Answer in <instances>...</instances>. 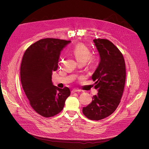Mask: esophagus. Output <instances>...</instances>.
I'll return each mask as SVG.
<instances>
[{
    "label": "esophagus",
    "mask_w": 149,
    "mask_h": 149,
    "mask_svg": "<svg viewBox=\"0 0 149 149\" xmlns=\"http://www.w3.org/2000/svg\"><path fill=\"white\" fill-rule=\"evenodd\" d=\"M81 91L79 90H77V89H73L72 91H71V93H77V92H80Z\"/></svg>",
    "instance_id": "1"
}]
</instances>
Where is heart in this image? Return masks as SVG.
<instances>
[{"mask_svg":"<svg viewBox=\"0 0 149 149\" xmlns=\"http://www.w3.org/2000/svg\"><path fill=\"white\" fill-rule=\"evenodd\" d=\"M71 54L74 55L78 63H86L91 56L90 49L87 46L82 43L77 44L71 51Z\"/></svg>","mask_w":149,"mask_h":149,"instance_id":"heart-1","label":"heart"}]
</instances>
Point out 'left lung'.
Listing matches in <instances>:
<instances>
[{
  "label": "left lung",
  "instance_id": "8db88e82",
  "mask_svg": "<svg viewBox=\"0 0 149 149\" xmlns=\"http://www.w3.org/2000/svg\"><path fill=\"white\" fill-rule=\"evenodd\" d=\"M100 56L99 64L92 75L98 93L92 102L83 107L82 113L88 118L100 120L110 116L117 108L125 82V61L121 52L105 39L93 40Z\"/></svg>",
  "mask_w": 149,
  "mask_h": 149
}]
</instances>
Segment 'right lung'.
<instances>
[{
	"label": "right lung",
	"mask_w": 149,
	"mask_h": 149,
	"mask_svg": "<svg viewBox=\"0 0 149 149\" xmlns=\"http://www.w3.org/2000/svg\"><path fill=\"white\" fill-rule=\"evenodd\" d=\"M70 42L42 39L31 45L24 55L20 65L21 83L31 106L43 117H52L61 112L70 95L68 87L59 88L52 81L61 51Z\"/></svg>",
	"instance_id": "1"
}]
</instances>
